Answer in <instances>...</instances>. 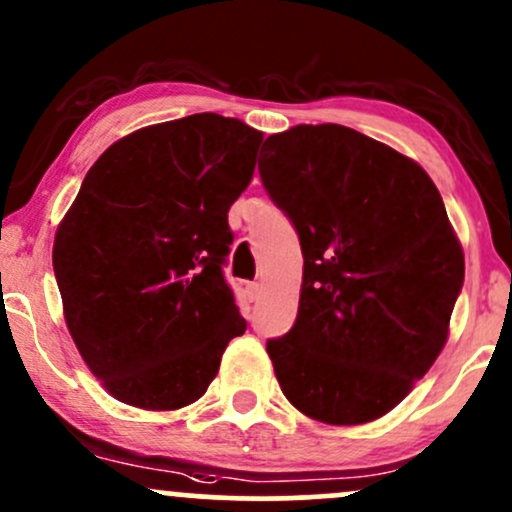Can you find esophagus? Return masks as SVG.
<instances>
[{"label":"esophagus","instance_id":"34e87169","mask_svg":"<svg viewBox=\"0 0 512 512\" xmlns=\"http://www.w3.org/2000/svg\"><path fill=\"white\" fill-rule=\"evenodd\" d=\"M248 296H250V301H260L262 286L260 284H248Z\"/></svg>","mask_w":512,"mask_h":512}]
</instances>
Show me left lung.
<instances>
[{
  "label": "left lung",
  "instance_id": "8db88e82",
  "mask_svg": "<svg viewBox=\"0 0 512 512\" xmlns=\"http://www.w3.org/2000/svg\"><path fill=\"white\" fill-rule=\"evenodd\" d=\"M260 175L301 238L293 330L269 339L281 392L330 426L380 419L414 390L450 334L464 252L414 158L342 125L267 137Z\"/></svg>",
  "mask_w": 512,
  "mask_h": 512
}]
</instances>
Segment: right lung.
<instances>
[{"instance_id": "obj_1", "label": "right lung", "mask_w": 512, "mask_h": 512, "mask_svg": "<svg viewBox=\"0 0 512 512\" xmlns=\"http://www.w3.org/2000/svg\"><path fill=\"white\" fill-rule=\"evenodd\" d=\"M262 132L199 113L117 139L60 221L52 267L67 330L117 402H197L245 332L221 264L228 209L250 185Z\"/></svg>"}]
</instances>
